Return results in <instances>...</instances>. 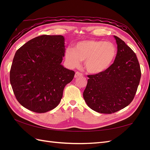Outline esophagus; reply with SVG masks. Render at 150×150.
I'll return each instance as SVG.
<instances>
[{
	"instance_id": "esophagus-1",
	"label": "esophagus",
	"mask_w": 150,
	"mask_h": 150,
	"mask_svg": "<svg viewBox=\"0 0 150 150\" xmlns=\"http://www.w3.org/2000/svg\"><path fill=\"white\" fill-rule=\"evenodd\" d=\"M82 76V74L80 72H76L75 73V78H78L79 77H81Z\"/></svg>"
}]
</instances>
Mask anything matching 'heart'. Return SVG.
I'll return each mask as SVG.
<instances>
[{
	"instance_id": "obj_1",
	"label": "heart",
	"mask_w": 150,
	"mask_h": 150,
	"mask_svg": "<svg viewBox=\"0 0 150 150\" xmlns=\"http://www.w3.org/2000/svg\"><path fill=\"white\" fill-rule=\"evenodd\" d=\"M117 50L112 42L95 39L80 41L75 50L69 47L65 52L68 64L75 68L84 61L87 71L91 74H100L112 66L116 59Z\"/></svg>"
}]
</instances>
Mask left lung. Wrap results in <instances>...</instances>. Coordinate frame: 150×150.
I'll list each match as a JSON object with an SVG mask.
<instances>
[{"label":"left lung","mask_w":150,"mask_h":150,"mask_svg":"<svg viewBox=\"0 0 150 150\" xmlns=\"http://www.w3.org/2000/svg\"><path fill=\"white\" fill-rule=\"evenodd\" d=\"M116 59L110 68L100 74L88 75L83 97L91 110L101 113H113L132 103L141 77L136 54L120 38Z\"/></svg>","instance_id":"1"}]
</instances>
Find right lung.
<instances>
[{
	"label": "right lung",
	"instance_id": "1",
	"mask_svg": "<svg viewBox=\"0 0 150 150\" xmlns=\"http://www.w3.org/2000/svg\"><path fill=\"white\" fill-rule=\"evenodd\" d=\"M64 37H37L16 52L10 69V83L18 102L26 109L46 113L60 103L65 86L75 72L62 64Z\"/></svg>",
	"mask_w": 150,
	"mask_h": 150
}]
</instances>
